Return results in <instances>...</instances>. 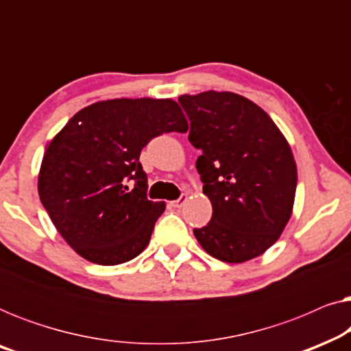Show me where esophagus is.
Segmentation results:
<instances>
[{"instance_id":"1","label":"esophagus","mask_w":351,"mask_h":351,"mask_svg":"<svg viewBox=\"0 0 351 351\" xmlns=\"http://www.w3.org/2000/svg\"><path fill=\"white\" fill-rule=\"evenodd\" d=\"M185 201H186V195H182L179 199H176V201H172V206H174V208H182V206L185 204Z\"/></svg>"}]
</instances>
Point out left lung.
Here are the masks:
<instances>
[{
    "label": "left lung",
    "instance_id": "8db88e82",
    "mask_svg": "<svg viewBox=\"0 0 351 351\" xmlns=\"http://www.w3.org/2000/svg\"><path fill=\"white\" fill-rule=\"evenodd\" d=\"M213 219L195 228L209 256L243 263L278 241L294 208L297 166L286 137L251 100L234 93L179 97Z\"/></svg>",
    "mask_w": 351,
    "mask_h": 351
}]
</instances>
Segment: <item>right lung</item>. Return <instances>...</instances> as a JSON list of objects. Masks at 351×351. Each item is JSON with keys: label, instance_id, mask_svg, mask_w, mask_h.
<instances>
[{"label": "right lung", "instance_id": "add662e5", "mask_svg": "<svg viewBox=\"0 0 351 351\" xmlns=\"http://www.w3.org/2000/svg\"><path fill=\"white\" fill-rule=\"evenodd\" d=\"M174 131L186 132L189 123L172 99H112L80 110L47 143L38 193L76 254L118 265L148 246L166 203L147 199L138 158L153 137Z\"/></svg>", "mask_w": 351, "mask_h": 351}]
</instances>
